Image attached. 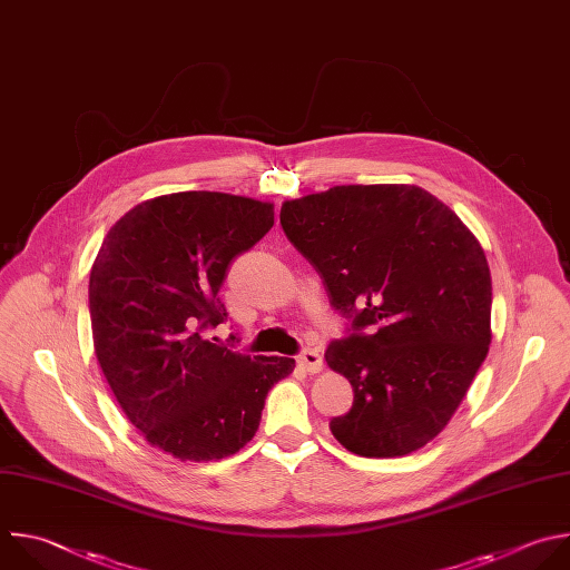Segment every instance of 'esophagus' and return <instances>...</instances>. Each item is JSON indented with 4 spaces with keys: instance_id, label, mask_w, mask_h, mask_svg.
<instances>
[{
    "instance_id": "34e87169",
    "label": "esophagus",
    "mask_w": 570,
    "mask_h": 570,
    "mask_svg": "<svg viewBox=\"0 0 570 570\" xmlns=\"http://www.w3.org/2000/svg\"><path fill=\"white\" fill-rule=\"evenodd\" d=\"M297 362L308 371V373H320L322 371V355L317 348H304L297 355Z\"/></svg>"
}]
</instances>
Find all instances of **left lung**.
Masks as SVG:
<instances>
[{
  "instance_id": "left-lung-1",
  "label": "left lung",
  "mask_w": 570,
  "mask_h": 570,
  "mask_svg": "<svg viewBox=\"0 0 570 570\" xmlns=\"http://www.w3.org/2000/svg\"><path fill=\"white\" fill-rule=\"evenodd\" d=\"M279 224L348 320L326 364L353 387L328 428L353 454L405 456L443 432L492 340V279L463 222L416 185H335Z\"/></svg>"
}]
</instances>
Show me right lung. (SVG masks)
<instances>
[{
	"label": "right lung",
	"instance_id": "right-lung-1",
	"mask_svg": "<svg viewBox=\"0 0 570 570\" xmlns=\"http://www.w3.org/2000/svg\"><path fill=\"white\" fill-rule=\"evenodd\" d=\"M273 204L176 193L138 204L107 233L89 275L96 357L149 445L215 461L253 441L293 357L246 355L208 337L233 259L273 228Z\"/></svg>",
	"mask_w": 570,
	"mask_h": 570
}]
</instances>
